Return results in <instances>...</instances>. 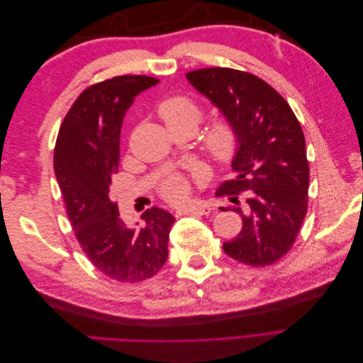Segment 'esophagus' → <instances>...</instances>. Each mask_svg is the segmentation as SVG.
Returning a JSON list of instances; mask_svg holds the SVG:
<instances>
[{
  "mask_svg": "<svg viewBox=\"0 0 363 363\" xmlns=\"http://www.w3.org/2000/svg\"><path fill=\"white\" fill-rule=\"evenodd\" d=\"M213 211V206L211 203L207 201H201V203H195V204H191L188 207L182 208V211H179L180 215H194V213H199V215H208Z\"/></svg>",
  "mask_w": 363,
  "mask_h": 363,
  "instance_id": "obj_1",
  "label": "esophagus"
}]
</instances>
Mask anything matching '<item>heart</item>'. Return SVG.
<instances>
[{
  "label": "heart",
  "mask_w": 363,
  "mask_h": 363,
  "mask_svg": "<svg viewBox=\"0 0 363 363\" xmlns=\"http://www.w3.org/2000/svg\"><path fill=\"white\" fill-rule=\"evenodd\" d=\"M159 113L168 128L183 127L191 130L192 133L196 125H199L203 115L200 106L188 96L168 98V100H164L160 104ZM236 147V128L228 121H218V123H215L211 130L207 131L203 140L204 151L219 163L232 160ZM162 194L164 195V199H168L172 203H182L189 194V183L183 175H169L162 184Z\"/></svg>",
  "instance_id": "1"
}]
</instances>
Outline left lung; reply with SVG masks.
<instances>
[{"label":"left lung","instance_id":"obj_1","mask_svg":"<svg viewBox=\"0 0 363 363\" xmlns=\"http://www.w3.org/2000/svg\"><path fill=\"white\" fill-rule=\"evenodd\" d=\"M186 79L238 133L235 179L216 192L238 204L235 212L242 216L240 233L223 244L225 255L251 267L271 265L289 251L307 212L309 163L298 119L276 89L252 74L207 68ZM239 191L246 192L244 203Z\"/></svg>","mask_w":363,"mask_h":363}]
</instances>
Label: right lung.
<instances>
[{
    "instance_id": "1",
    "label": "right lung",
    "mask_w": 363,
    "mask_h": 363,
    "mask_svg": "<svg viewBox=\"0 0 363 363\" xmlns=\"http://www.w3.org/2000/svg\"><path fill=\"white\" fill-rule=\"evenodd\" d=\"M156 83L152 77L121 75L87 87L65 116L54 150V172L75 236L95 268L118 281L150 279L168 259L175 218L151 207L138 228L123 221L111 200L124 116Z\"/></svg>"
}]
</instances>
